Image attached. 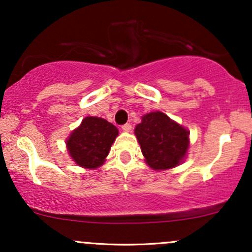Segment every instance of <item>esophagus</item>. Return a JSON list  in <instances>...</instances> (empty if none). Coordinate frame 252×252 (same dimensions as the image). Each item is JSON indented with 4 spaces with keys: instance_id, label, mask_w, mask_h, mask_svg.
I'll list each match as a JSON object with an SVG mask.
<instances>
[{
    "instance_id": "esophagus-1",
    "label": "esophagus",
    "mask_w": 252,
    "mask_h": 252,
    "mask_svg": "<svg viewBox=\"0 0 252 252\" xmlns=\"http://www.w3.org/2000/svg\"><path fill=\"white\" fill-rule=\"evenodd\" d=\"M131 124H129V123H126V124H124V126H122V130L123 131H126V132H129L130 130H131Z\"/></svg>"
}]
</instances>
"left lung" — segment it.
<instances>
[{
    "label": "left lung",
    "mask_w": 252,
    "mask_h": 252,
    "mask_svg": "<svg viewBox=\"0 0 252 252\" xmlns=\"http://www.w3.org/2000/svg\"><path fill=\"white\" fill-rule=\"evenodd\" d=\"M141 152L150 168H174L186 158L189 147V131L161 111L142 116L135 128Z\"/></svg>",
    "instance_id": "8db88e82"
}]
</instances>
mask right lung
Returning a JSON list of instances; mask_svg holds the SVG:
<instances>
[{
  "instance_id": "1",
  "label": "right lung",
  "mask_w": 252,
  "mask_h": 252,
  "mask_svg": "<svg viewBox=\"0 0 252 252\" xmlns=\"http://www.w3.org/2000/svg\"><path fill=\"white\" fill-rule=\"evenodd\" d=\"M118 136L114 124L100 117L88 116L66 141L68 154L77 164L94 169L105 162L110 148Z\"/></svg>"
}]
</instances>
